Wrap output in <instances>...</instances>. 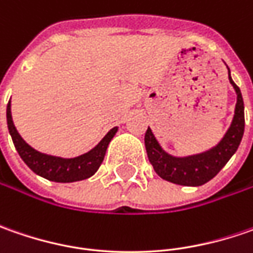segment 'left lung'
Here are the masks:
<instances>
[{
  "mask_svg": "<svg viewBox=\"0 0 253 253\" xmlns=\"http://www.w3.org/2000/svg\"><path fill=\"white\" fill-rule=\"evenodd\" d=\"M228 79L237 92L235 111L228 131L225 132L224 138L214 148L203 153L184 158L171 156L168 152L163 151L151 128H148L145 133V148L148 159L162 179L180 186H203L204 183L215 177L219 170L227 165V162L237 152L245 129L244 100L239 87L231 79L229 69Z\"/></svg>",
  "mask_w": 253,
  "mask_h": 253,
  "instance_id": "8db88e82",
  "label": "left lung"
}]
</instances>
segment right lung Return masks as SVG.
Returning a JSON list of instances; mask_svg holds the SVG:
<instances>
[{"label":"right lung","instance_id":"right-lung-1","mask_svg":"<svg viewBox=\"0 0 253 253\" xmlns=\"http://www.w3.org/2000/svg\"><path fill=\"white\" fill-rule=\"evenodd\" d=\"M6 124H8V131L12 138L15 149L18 151L21 159L28 165V168L38 176H42L44 179L56 181V183H73V181L91 177L101 166L108 143L111 142L114 135L118 131V126H114L101 141L98 142V145L94 146L91 151H88L87 153H83L76 158H59V156H52V155H46V153L36 151L22 139V136L16 131L14 121H12L11 101L6 105Z\"/></svg>","mask_w":253,"mask_h":253}]
</instances>
